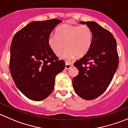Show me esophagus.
<instances>
[{"label":"esophagus","mask_w":128,"mask_h":128,"mask_svg":"<svg viewBox=\"0 0 128 128\" xmlns=\"http://www.w3.org/2000/svg\"><path fill=\"white\" fill-rule=\"evenodd\" d=\"M73 66L72 63H69V62H66V65H65V69H69V68H71L72 66Z\"/></svg>","instance_id":"1"}]
</instances>
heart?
I'll list each match as a JSON object with an SVG mask.
<instances>
[{"instance_id": "heart-1", "label": "heart", "mask_w": 128, "mask_h": 128, "mask_svg": "<svg viewBox=\"0 0 128 128\" xmlns=\"http://www.w3.org/2000/svg\"><path fill=\"white\" fill-rule=\"evenodd\" d=\"M92 32L86 25H71L65 24L58 27L56 34H51L48 38V44L56 56L70 60L74 57L81 58L88 54L91 47Z\"/></svg>"}]
</instances>
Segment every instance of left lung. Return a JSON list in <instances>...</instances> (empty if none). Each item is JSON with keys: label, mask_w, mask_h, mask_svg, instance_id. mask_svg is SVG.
I'll return each instance as SVG.
<instances>
[{"label": "left lung", "mask_w": 128, "mask_h": 128, "mask_svg": "<svg viewBox=\"0 0 128 128\" xmlns=\"http://www.w3.org/2000/svg\"><path fill=\"white\" fill-rule=\"evenodd\" d=\"M92 32L89 52L74 66L79 70L72 79L73 88L78 96L92 100L101 96L111 83L119 64L116 39L110 31L95 22H80Z\"/></svg>", "instance_id": "1"}]
</instances>
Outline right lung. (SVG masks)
Here are the masks:
<instances>
[{
  "label": "right lung",
  "mask_w": 128,
  "mask_h": 128,
  "mask_svg": "<svg viewBox=\"0 0 128 128\" xmlns=\"http://www.w3.org/2000/svg\"><path fill=\"white\" fill-rule=\"evenodd\" d=\"M60 20L30 22L11 42L10 71L15 84L26 97L39 101L52 92L55 78L65 68L48 44V38Z\"/></svg>",
  "instance_id": "add662e5"
}]
</instances>
